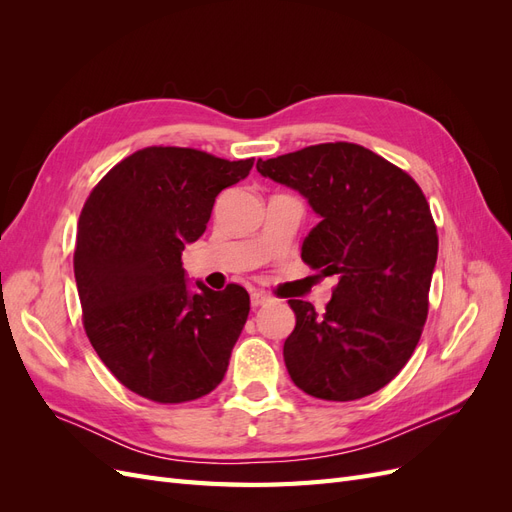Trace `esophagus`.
<instances>
[{
	"mask_svg": "<svg viewBox=\"0 0 512 512\" xmlns=\"http://www.w3.org/2000/svg\"><path fill=\"white\" fill-rule=\"evenodd\" d=\"M269 301H271V297H269L267 292H262V290H254L252 292V307H260V305H265Z\"/></svg>",
	"mask_w": 512,
	"mask_h": 512,
	"instance_id": "esophagus-1",
	"label": "esophagus"
}]
</instances>
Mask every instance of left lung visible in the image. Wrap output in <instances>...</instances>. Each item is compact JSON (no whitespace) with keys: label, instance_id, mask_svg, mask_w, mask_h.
I'll return each instance as SVG.
<instances>
[{"label":"left lung","instance_id":"1","mask_svg":"<svg viewBox=\"0 0 512 512\" xmlns=\"http://www.w3.org/2000/svg\"><path fill=\"white\" fill-rule=\"evenodd\" d=\"M256 168L320 215L301 258L337 277L322 314L307 301H288L297 316L284 342L292 382L327 401L380 391L408 363L427 320L438 232L423 190L354 143L312 145Z\"/></svg>","mask_w":512,"mask_h":512}]
</instances>
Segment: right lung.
Masks as SVG:
<instances>
[{
	"label": "right lung",
	"mask_w": 512,
	"mask_h": 512,
	"mask_svg": "<svg viewBox=\"0 0 512 512\" xmlns=\"http://www.w3.org/2000/svg\"><path fill=\"white\" fill-rule=\"evenodd\" d=\"M254 158L147 147L91 190L76 228L74 277L91 346L132 393L183 404L211 393L250 314V294L185 280L181 252L203 235L228 185Z\"/></svg>",
	"instance_id": "add662e5"
}]
</instances>
